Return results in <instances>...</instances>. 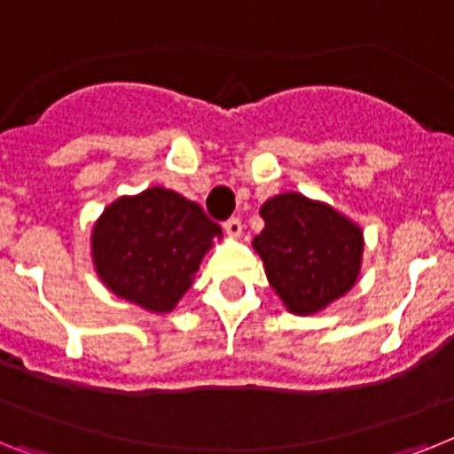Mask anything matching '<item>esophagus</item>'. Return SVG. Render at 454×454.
Wrapping results in <instances>:
<instances>
[{
    "mask_svg": "<svg viewBox=\"0 0 454 454\" xmlns=\"http://www.w3.org/2000/svg\"><path fill=\"white\" fill-rule=\"evenodd\" d=\"M223 231H226L228 238H239V235H242V221H239L238 216L228 219L226 223H223Z\"/></svg>",
    "mask_w": 454,
    "mask_h": 454,
    "instance_id": "obj_1",
    "label": "esophagus"
}]
</instances>
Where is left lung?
I'll use <instances>...</instances> for the list:
<instances>
[{"instance_id":"left-lung-1","label":"left lung","mask_w":454,"mask_h":454,"mask_svg":"<svg viewBox=\"0 0 454 454\" xmlns=\"http://www.w3.org/2000/svg\"><path fill=\"white\" fill-rule=\"evenodd\" d=\"M261 216L265 228L251 245L291 314H318L356 286L364 251L356 221L295 192L265 200Z\"/></svg>"}]
</instances>
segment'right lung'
I'll use <instances>...</instances> for the list:
<instances>
[{
  "label": "right lung",
  "mask_w": 454,
  "mask_h": 454,
  "mask_svg": "<svg viewBox=\"0 0 454 454\" xmlns=\"http://www.w3.org/2000/svg\"><path fill=\"white\" fill-rule=\"evenodd\" d=\"M221 226L180 193L150 186L110 203L91 228V261L117 298L168 314L192 288Z\"/></svg>",
  "instance_id": "right-lung-1"
}]
</instances>
